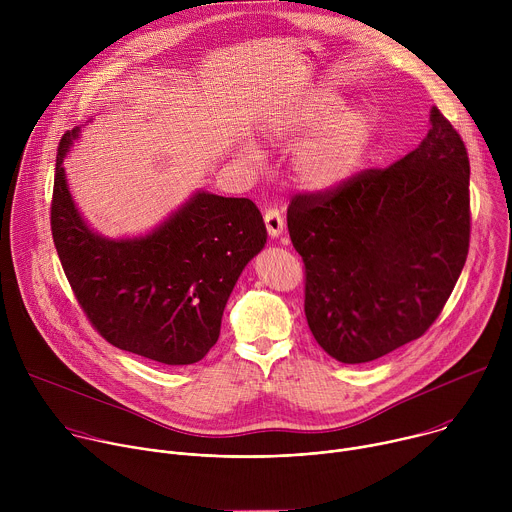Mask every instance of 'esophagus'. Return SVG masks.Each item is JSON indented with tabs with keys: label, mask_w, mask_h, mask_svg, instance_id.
<instances>
[{
	"label": "esophagus",
	"mask_w": 512,
	"mask_h": 512,
	"mask_svg": "<svg viewBox=\"0 0 512 512\" xmlns=\"http://www.w3.org/2000/svg\"><path fill=\"white\" fill-rule=\"evenodd\" d=\"M263 218H265V227H267L269 237L277 239V237L283 233V227H285V225H283L281 212H279L277 208H267L265 214H263Z\"/></svg>",
	"instance_id": "1"
}]
</instances>
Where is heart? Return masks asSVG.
<instances>
[{
  "instance_id": "heart-1",
  "label": "heart",
  "mask_w": 512,
  "mask_h": 512,
  "mask_svg": "<svg viewBox=\"0 0 512 512\" xmlns=\"http://www.w3.org/2000/svg\"><path fill=\"white\" fill-rule=\"evenodd\" d=\"M375 119L364 107H344L332 91H310L281 109L263 129L269 143L298 141L291 162L296 182L310 192H330L352 180L367 158ZM239 158L259 166L263 156L253 145L239 148Z\"/></svg>"
}]
</instances>
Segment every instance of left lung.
Masks as SVG:
<instances>
[{"instance_id":"8db88e82","label":"left lung","mask_w":512,"mask_h":512,"mask_svg":"<svg viewBox=\"0 0 512 512\" xmlns=\"http://www.w3.org/2000/svg\"><path fill=\"white\" fill-rule=\"evenodd\" d=\"M405 158L287 208L306 265V318L336 360L360 364L419 338L444 310L470 245V162L431 107Z\"/></svg>"}]
</instances>
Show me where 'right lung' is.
Returning <instances> with one entry per match:
<instances>
[{
    "instance_id": "add662e5",
    "label": "right lung",
    "mask_w": 512,
    "mask_h": 512,
    "mask_svg": "<svg viewBox=\"0 0 512 512\" xmlns=\"http://www.w3.org/2000/svg\"><path fill=\"white\" fill-rule=\"evenodd\" d=\"M79 135L81 127L70 129L58 145L50 225L81 308L121 350L172 367L202 360L239 275L267 243L259 208L196 190L148 235L103 237L72 200L62 168Z\"/></svg>"
}]
</instances>
